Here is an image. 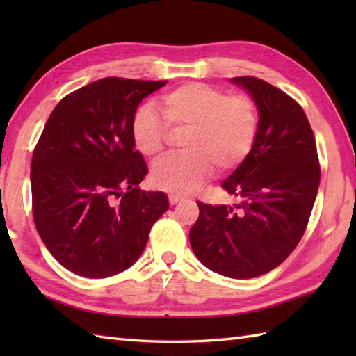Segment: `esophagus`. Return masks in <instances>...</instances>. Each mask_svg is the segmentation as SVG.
<instances>
[{
	"instance_id": "34e87169",
	"label": "esophagus",
	"mask_w": 356,
	"mask_h": 356,
	"mask_svg": "<svg viewBox=\"0 0 356 356\" xmlns=\"http://www.w3.org/2000/svg\"><path fill=\"white\" fill-rule=\"evenodd\" d=\"M168 200H170L171 205H176V203H179L180 200H182V195H179V194H170V195H168Z\"/></svg>"
}]
</instances>
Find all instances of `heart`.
Instances as JSON below:
<instances>
[{
    "label": "heart",
    "instance_id": "heart-1",
    "mask_svg": "<svg viewBox=\"0 0 356 356\" xmlns=\"http://www.w3.org/2000/svg\"><path fill=\"white\" fill-rule=\"evenodd\" d=\"M163 120L149 108H140L133 119L131 136L140 153L157 161L174 133H182L185 153L157 165L153 184L165 191L186 194L199 188L213 166L234 170L251 153L259 134V110L246 95H226L202 82H188L161 96L157 102Z\"/></svg>",
    "mask_w": 356,
    "mask_h": 356
}]
</instances>
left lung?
Segmentation results:
<instances>
[{"label":"left lung","instance_id":"1","mask_svg":"<svg viewBox=\"0 0 356 356\" xmlns=\"http://www.w3.org/2000/svg\"><path fill=\"white\" fill-rule=\"evenodd\" d=\"M259 110L251 153L222 184L232 207L197 202L190 231L195 257L229 278H254L282 264L303 237L320 186L314 131L300 104L266 81L231 79Z\"/></svg>","mask_w":356,"mask_h":356}]
</instances>
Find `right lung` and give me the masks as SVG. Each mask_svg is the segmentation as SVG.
Listing matches in <instances>:
<instances>
[{"label": "right lung", "instance_id": "add662e5", "mask_svg": "<svg viewBox=\"0 0 356 356\" xmlns=\"http://www.w3.org/2000/svg\"><path fill=\"white\" fill-rule=\"evenodd\" d=\"M166 81L104 78L67 95L51 111L30 184L36 231L74 274L105 278L128 269L170 203L143 191L148 168L131 136L143 97Z\"/></svg>", "mask_w": 356, "mask_h": 356}]
</instances>
